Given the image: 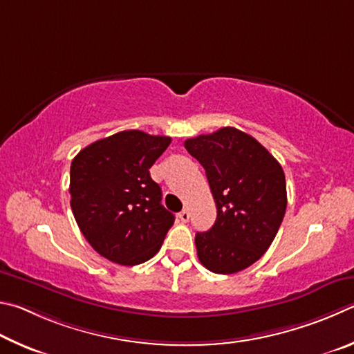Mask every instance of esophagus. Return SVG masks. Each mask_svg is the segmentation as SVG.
<instances>
[{
    "label": "esophagus",
    "mask_w": 354,
    "mask_h": 354,
    "mask_svg": "<svg viewBox=\"0 0 354 354\" xmlns=\"http://www.w3.org/2000/svg\"><path fill=\"white\" fill-rule=\"evenodd\" d=\"M189 212H188V209H183V212H180V213H178V219H180L182 222H188L189 221Z\"/></svg>",
    "instance_id": "obj_1"
}]
</instances>
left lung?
I'll return each instance as SVG.
<instances>
[{
  "mask_svg": "<svg viewBox=\"0 0 354 354\" xmlns=\"http://www.w3.org/2000/svg\"><path fill=\"white\" fill-rule=\"evenodd\" d=\"M199 161L218 208L214 225L196 233L199 261L214 274H236L257 263L286 213L281 165L253 136L234 127L185 141Z\"/></svg>",
  "mask_w": 354,
  "mask_h": 354,
  "instance_id": "1",
  "label": "left lung"
}]
</instances>
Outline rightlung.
I'll return each instance as SVG.
<instances>
[{
    "label": "right lung",
    "mask_w": 354,
    "mask_h": 354,
    "mask_svg": "<svg viewBox=\"0 0 354 354\" xmlns=\"http://www.w3.org/2000/svg\"><path fill=\"white\" fill-rule=\"evenodd\" d=\"M169 136L122 130L82 149L71 161V209L80 232L99 255L136 266L160 250L174 214L161 205L151 166Z\"/></svg>",
    "instance_id": "1"
}]
</instances>
